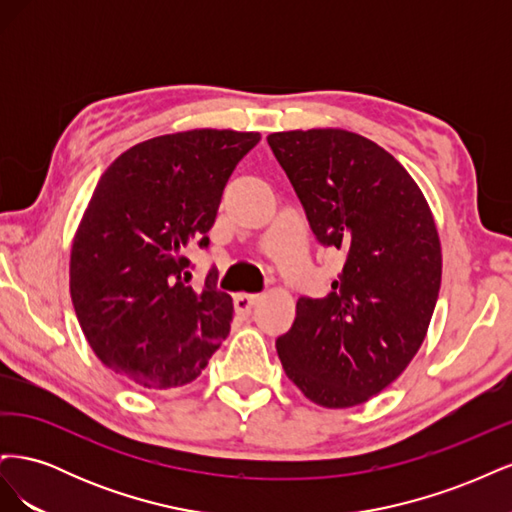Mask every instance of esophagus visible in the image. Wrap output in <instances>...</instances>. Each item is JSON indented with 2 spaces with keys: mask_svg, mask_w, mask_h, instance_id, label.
<instances>
[{
  "mask_svg": "<svg viewBox=\"0 0 512 512\" xmlns=\"http://www.w3.org/2000/svg\"><path fill=\"white\" fill-rule=\"evenodd\" d=\"M260 301V294H247V292H241L235 297V312L241 314V316H250L254 305Z\"/></svg>",
  "mask_w": 512,
  "mask_h": 512,
  "instance_id": "obj_1",
  "label": "esophagus"
}]
</instances>
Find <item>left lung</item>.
<instances>
[{
  "label": "left lung",
  "mask_w": 512,
  "mask_h": 512,
  "mask_svg": "<svg viewBox=\"0 0 512 512\" xmlns=\"http://www.w3.org/2000/svg\"><path fill=\"white\" fill-rule=\"evenodd\" d=\"M267 143L318 243L344 254L327 297H299L277 354L314 404L359 406L399 378L427 335L442 280L436 222L408 170L365 136L292 130Z\"/></svg>",
  "instance_id": "1"
}]
</instances>
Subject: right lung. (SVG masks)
Here are the masks:
<instances>
[{
  "mask_svg": "<svg viewBox=\"0 0 512 512\" xmlns=\"http://www.w3.org/2000/svg\"><path fill=\"white\" fill-rule=\"evenodd\" d=\"M258 132L190 130L149 138L104 170L76 230L70 294L98 359L143 389L200 376L230 331L232 299L211 267L190 286L188 250L209 247L232 170Z\"/></svg>",
  "mask_w": 512,
  "mask_h": 512,
  "instance_id": "right-lung-1",
  "label": "right lung"
}]
</instances>
